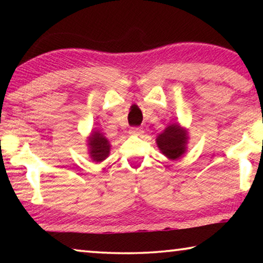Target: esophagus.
Returning <instances> with one entry per match:
<instances>
[{
    "label": "esophagus",
    "mask_w": 263,
    "mask_h": 263,
    "mask_svg": "<svg viewBox=\"0 0 263 263\" xmlns=\"http://www.w3.org/2000/svg\"><path fill=\"white\" fill-rule=\"evenodd\" d=\"M143 133V130L141 128H138V127H134V128H130L129 129V134L130 135H141Z\"/></svg>",
    "instance_id": "esophagus-1"
}]
</instances>
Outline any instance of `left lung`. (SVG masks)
<instances>
[{
	"instance_id": "obj_1",
	"label": "left lung",
	"mask_w": 263,
	"mask_h": 263,
	"mask_svg": "<svg viewBox=\"0 0 263 263\" xmlns=\"http://www.w3.org/2000/svg\"><path fill=\"white\" fill-rule=\"evenodd\" d=\"M157 146L167 159L177 160L188 148L189 132L179 123L168 124L156 139Z\"/></svg>"
}]
</instances>
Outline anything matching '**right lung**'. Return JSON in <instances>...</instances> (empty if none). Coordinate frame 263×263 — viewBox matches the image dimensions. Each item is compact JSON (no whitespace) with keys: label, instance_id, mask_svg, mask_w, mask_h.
<instances>
[{"label":"right lung","instance_id":"right-lung-1","mask_svg":"<svg viewBox=\"0 0 263 263\" xmlns=\"http://www.w3.org/2000/svg\"><path fill=\"white\" fill-rule=\"evenodd\" d=\"M88 156L95 163H102L110 154V141L103 133L99 130H92L87 136Z\"/></svg>","mask_w":263,"mask_h":263}]
</instances>
